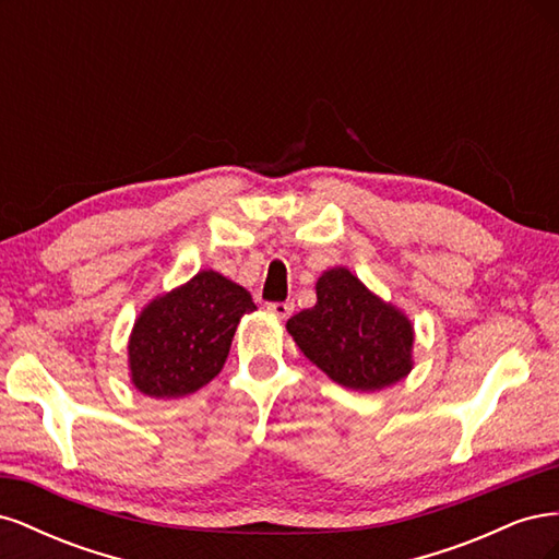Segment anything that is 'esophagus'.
Segmentation results:
<instances>
[{
  "instance_id": "34e87169",
  "label": "esophagus",
  "mask_w": 559,
  "mask_h": 559,
  "mask_svg": "<svg viewBox=\"0 0 559 559\" xmlns=\"http://www.w3.org/2000/svg\"><path fill=\"white\" fill-rule=\"evenodd\" d=\"M267 312L280 317V319H289L292 312H294V306H292V302H270Z\"/></svg>"
}]
</instances>
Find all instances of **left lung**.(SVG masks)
Segmentation results:
<instances>
[{"mask_svg": "<svg viewBox=\"0 0 559 559\" xmlns=\"http://www.w3.org/2000/svg\"><path fill=\"white\" fill-rule=\"evenodd\" d=\"M300 352L324 373L354 392H378L413 368V324L347 267H331L317 280V306L286 321Z\"/></svg>", "mask_w": 559, "mask_h": 559, "instance_id": "obj_1", "label": "left lung"}]
</instances>
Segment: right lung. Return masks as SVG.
Wrapping results in <instances>:
<instances>
[{"mask_svg":"<svg viewBox=\"0 0 559 559\" xmlns=\"http://www.w3.org/2000/svg\"><path fill=\"white\" fill-rule=\"evenodd\" d=\"M257 306L247 289L214 270L154 298L128 343L132 384L154 399L198 392L218 376L242 314Z\"/></svg>","mask_w":559,"mask_h":559,"instance_id":"add662e5","label":"right lung"}]
</instances>
